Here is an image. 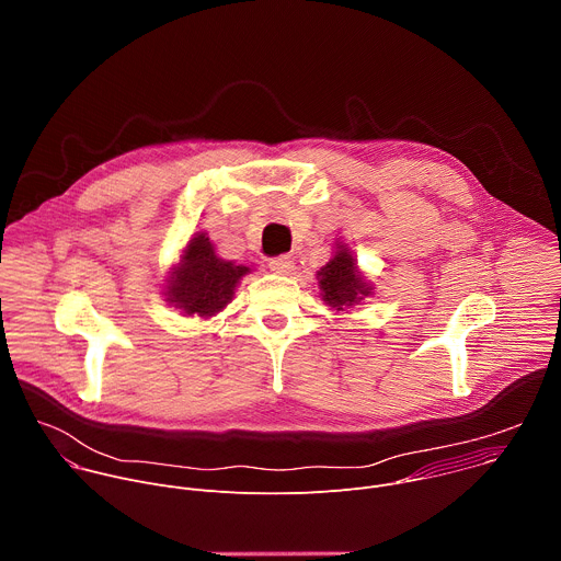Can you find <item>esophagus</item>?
<instances>
[{
	"mask_svg": "<svg viewBox=\"0 0 561 561\" xmlns=\"http://www.w3.org/2000/svg\"><path fill=\"white\" fill-rule=\"evenodd\" d=\"M268 268L273 271V273H277V275H290L293 273V257H288V255H279V257H273L271 262H268Z\"/></svg>",
	"mask_w": 561,
	"mask_h": 561,
	"instance_id": "obj_1",
	"label": "esophagus"
}]
</instances>
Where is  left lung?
Instances as JSON below:
<instances>
[{
  "instance_id": "1",
  "label": "left lung",
  "mask_w": 561,
  "mask_h": 561,
  "mask_svg": "<svg viewBox=\"0 0 561 561\" xmlns=\"http://www.w3.org/2000/svg\"><path fill=\"white\" fill-rule=\"evenodd\" d=\"M319 288L329 306L344 310V306L357 304L362 297L370 293L366 282L359 277L355 260L348 255L346 249L337 251V255L317 273Z\"/></svg>"
}]
</instances>
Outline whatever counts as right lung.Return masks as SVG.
<instances>
[{"mask_svg": "<svg viewBox=\"0 0 561 561\" xmlns=\"http://www.w3.org/2000/svg\"><path fill=\"white\" fill-rule=\"evenodd\" d=\"M251 268L234 266L215 255L204 232H197L182 257V264L171 277L169 301L186 310V314L208 317L221 310L230 299L237 282Z\"/></svg>", "mask_w": 561, "mask_h": 561, "instance_id": "1", "label": "right lung"}]
</instances>
